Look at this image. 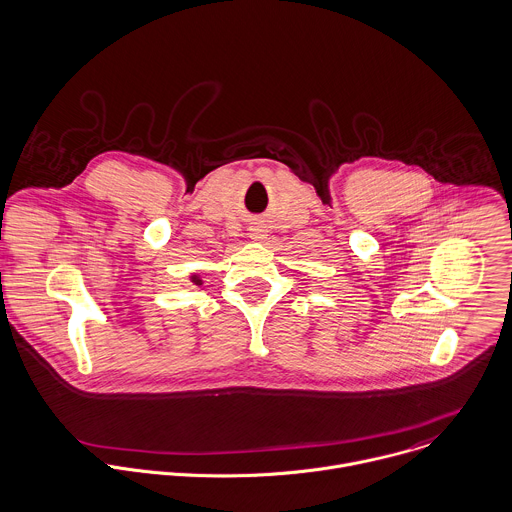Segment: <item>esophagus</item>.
Listing matches in <instances>:
<instances>
[{
    "mask_svg": "<svg viewBox=\"0 0 512 512\" xmlns=\"http://www.w3.org/2000/svg\"><path fill=\"white\" fill-rule=\"evenodd\" d=\"M249 235H251V239H255V241H263V239H265V225H261V223H251V225H249Z\"/></svg>",
    "mask_w": 512,
    "mask_h": 512,
    "instance_id": "1",
    "label": "esophagus"
}]
</instances>
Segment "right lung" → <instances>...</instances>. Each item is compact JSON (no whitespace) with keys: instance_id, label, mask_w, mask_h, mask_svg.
<instances>
[{"instance_id":"add662e5","label":"right lung","mask_w":512,"mask_h":512,"mask_svg":"<svg viewBox=\"0 0 512 512\" xmlns=\"http://www.w3.org/2000/svg\"><path fill=\"white\" fill-rule=\"evenodd\" d=\"M192 281H194L196 285H200V283H202V281H200V277H192Z\"/></svg>"}]
</instances>
